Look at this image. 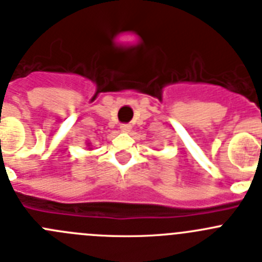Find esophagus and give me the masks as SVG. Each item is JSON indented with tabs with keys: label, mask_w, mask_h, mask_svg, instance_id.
Returning a JSON list of instances; mask_svg holds the SVG:
<instances>
[{
	"label": "esophagus",
	"mask_w": 262,
	"mask_h": 262,
	"mask_svg": "<svg viewBox=\"0 0 262 262\" xmlns=\"http://www.w3.org/2000/svg\"><path fill=\"white\" fill-rule=\"evenodd\" d=\"M119 129H121V133H129L131 131V126L129 124H121Z\"/></svg>",
	"instance_id": "obj_1"
}]
</instances>
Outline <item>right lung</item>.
Wrapping results in <instances>:
<instances>
[{"mask_svg": "<svg viewBox=\"0 0 262 262\" xmlns=\"http://www.w3.org/2000/svg\"><path fill=\"white\" fill-rule=\"evenodd\" d=\"M92 145H91V143H87V148H88V150H92Z\"/></svg>", "mask_w": 262, "mask_h": 262, "instance_id": "1", "label": "right lung"}]
</instances>
